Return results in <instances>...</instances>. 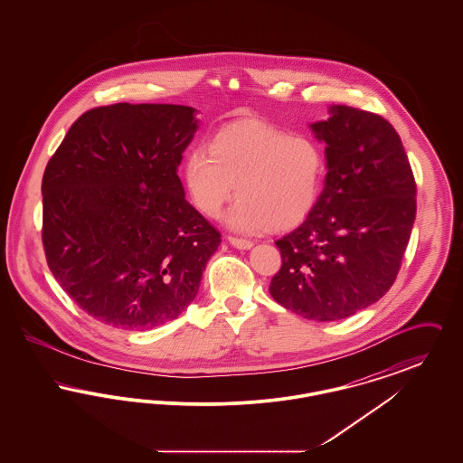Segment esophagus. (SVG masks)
Here are the masks:
<instances>
[{
    "mask_svg": "<svg viewBox=\"0 0 463 463\" xmlns=\"http://www.w3.org/2000/svg\"><path fill=\"white\" fill-rule=\"evenodd\" d=\"M227 240H229V242H231L234 248H238V250H250V248L253 246V241L242 240V238H236V236H229Z\"/></svg>",
    "mask_w": 463,
    "mask_h": 463,
    "instance_id": "obj_1",
    "label": "esophagus"
}]
</instances>
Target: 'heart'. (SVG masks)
Here are the masks:
<instances>
[{
  "label": "heart",
  "mask_w": 463,
  "mask_h": 463,
  "mask_svg": "<svg viewBox=\"0 0 463 463\" xmlns=\"http://www.w3.org/2000/svg\"><path fill=\"white\" fill-rule=\"evenodd\" d=\"M325 170V153L310 137L246 119L222 128L210 149H193L184 178L194 204L208 217H217L238 189L227 225L262 232L304 221L319 199Z\"/></svg>",
  "instance_id": "1"
}]
</instances>
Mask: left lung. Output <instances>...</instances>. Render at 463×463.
Wrapping results in <instances>:
<instances>
[{"instance_id":"obj_1","label":"left lung","mask_w":463,"mask_h":463,"mask_svg":"<svg viewBox=\"0 0 463 463\" xmlns=\"http://www.w3.org/2000/svg\"><path fill=\"white\" fill-rule=\"evenodd\" d=\"M325 142V187L312 212L276 241L283 264L269 291L312 321H338L380 300L392 283L417 215V185L394 127L331 106L310 123Z\"/></svg>"}]
</instances>
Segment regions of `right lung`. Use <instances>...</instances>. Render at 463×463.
<instances>
[{
  "label": "right lung",
  "mask_w": 463,
  "mask_h": 463,
  "mask_svg": "<svg viewBox=\"0 0 463 463\" xmlns=\"http://www.w3.org/2000/svg\"><path fill=\"white\" fill-rule=\"evenodd\" d=\"M196 109L114 104L80 116L46 165V262L91 317L144 331L198 295L221 232L185 199L176 174Z\"/></svg>",
  "instance_id": "right-lung-1"
}]
</instances>
